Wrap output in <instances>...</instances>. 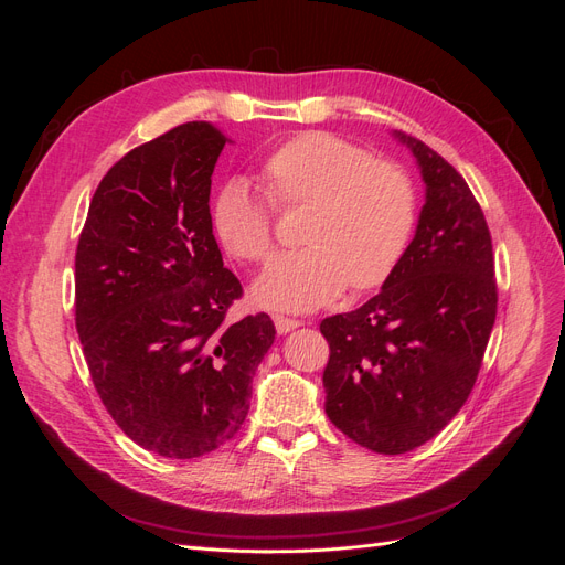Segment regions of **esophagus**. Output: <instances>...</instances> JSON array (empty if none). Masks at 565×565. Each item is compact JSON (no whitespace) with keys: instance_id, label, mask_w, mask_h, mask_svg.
Here are the masks:
<instances>
[{"instance_id":"obj_1","label":"esophagus","mask_w":565,"mask_h":565,"mask_svg":"<svg viewBox=\"0 0 565 565\" xmlns=\"http://www.w3.org/2000/svg\"><path fill=\"white\" fill-rule=\"evenodd\" d=\"M273 322H276V330H278L280 334L292 332V330H297L299 324H301V320H297V318H285V316H276V318H273Z\"/></svg>"}]
</instances>
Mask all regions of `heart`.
<instances>
[{
	"mask_svg": "<svg viewBox=\"0 0 565 565\" xmlns=\"http://www.w3.org/2000/svg\"><path fill=\"white\" fill-rule=\"evenodd\" d=\"M264 193L245 179L221 185L212 204L216 241L241 262L273 254L276 207H311L301 241L254 282V301L273 311H311L347 285H384L407 252L417 221L415 183L398 162L334 134L309 131L285 141L264 162Z\"/></svg>",
	"mask_w": 565,
	"mask_h": 565,
	"instance_id": "b5f03b06",
	"label": "heart"
}]
</instances>
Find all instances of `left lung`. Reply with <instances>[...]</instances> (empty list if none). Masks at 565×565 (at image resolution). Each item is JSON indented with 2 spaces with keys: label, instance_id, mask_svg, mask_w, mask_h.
<instances>
[{
  "label": "left lung",
  "instance_id": "8db88e82",
  "mask_svg": "<svg viewBox=\"0 0 565 565\" xmlns=\"http://www.w3.org/2000/svg\"><path fill=\"white\" fill-rule=\"evenodd\" d=\"M426 183L417 233L382 292L320 322L324 413L358 446L403 455L467 403L498 316L492 241L457 169L403 131Z\"/></svg>",
  "mask_w": 565,
  "mask_h": 565
}]
</instances>
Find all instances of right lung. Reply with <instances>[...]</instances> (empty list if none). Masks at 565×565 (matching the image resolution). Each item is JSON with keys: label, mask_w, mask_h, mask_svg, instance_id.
I'll return each mask as SVG.
<instances>
[{"label": "right lung", "mask_w": 565, "mask_h": 565, "mask_svg": "<svg viewBox=\"0 0 565 565\" xmlns=\"http://www.w3.org/2000/svg\"><path fill=\"white\" fill-rule=\"evenodd\" d=\"M226 141L185 122L129 150L100 179L75 252V328L100 403L162 457L207 455L237 434L276 339L266 313L226 322L243 297L210 214Z\"/></svg>", "instance_id": "obj_1"}]
</instances>
